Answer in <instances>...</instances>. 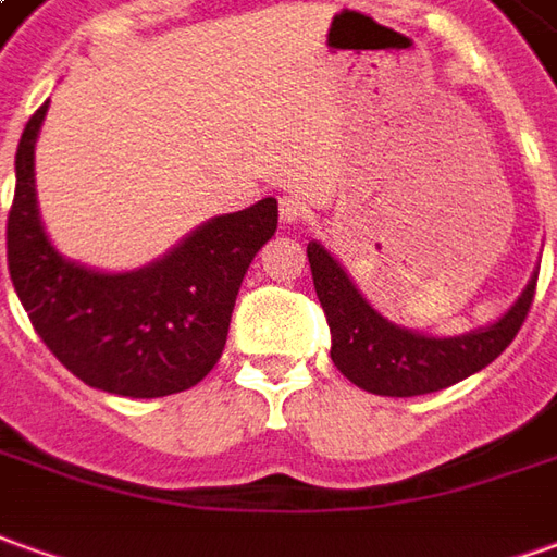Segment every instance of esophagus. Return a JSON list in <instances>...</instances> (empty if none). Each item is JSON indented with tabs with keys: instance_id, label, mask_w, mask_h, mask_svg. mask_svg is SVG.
Returning a JSON list of instances; mask_svg holds the SVG:
<instances>
[{
	"instance_id": "1",
	"label": "esophagus",
	"mask_w": 557,
	"mask_h": 557,
	"mask_svg": "<svg viewBox=\"0 0 557 557\" xmlns=\"http://www.w3.org/2000/svg\"><path fill=\"white\" fill-rule=\"evenodd\" d=\"M278 214H282V221L287 224H294V221H300L309 214V202L302 197H294V194H287V197L278 199Z\"/></svg>"
}]
</instances>
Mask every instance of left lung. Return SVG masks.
<instances>
[{
    "label": "left lung",
    "instance_id": "left-lung-1",
    "mask_svg": "<svg viewBox=\"0 0 557 557\" xmlns=\"http://www.w3.org/2000/svg\"><path fill=\"white\" fill-rule=\"evenodd\" d=\"M306 255L333 336L330 358L348 382L382 397H418L479 373L519 336L534 306L536 275L497 324L455 339H433L388 324L318 242H309Z\"/></svg>",
    "mask_w": 557,
    "mask_h": 557
}]
</instances>
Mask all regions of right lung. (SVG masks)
<instances>
[{
    "instance_id": "obj_1",
    "label": "right lung",
    "mask_w": 557,
    "mask_h": 557,
    "mask_svg": "<svg viewBox=\"0 0 557 557\" xmlns=\"http://www.w3.org/2000/svg\"><path fill=\"white\" fill-rule=\"evenodd\" d=\"M17 145V187L8 212V272L26 315L53 358L84 385L121 397H169L194 388L221 358L242 278L275 236L278 202L260 199L194 230L163 260L106 275L51 248L36 209L38 126Z\"/></svg>"
}]
</instances>
